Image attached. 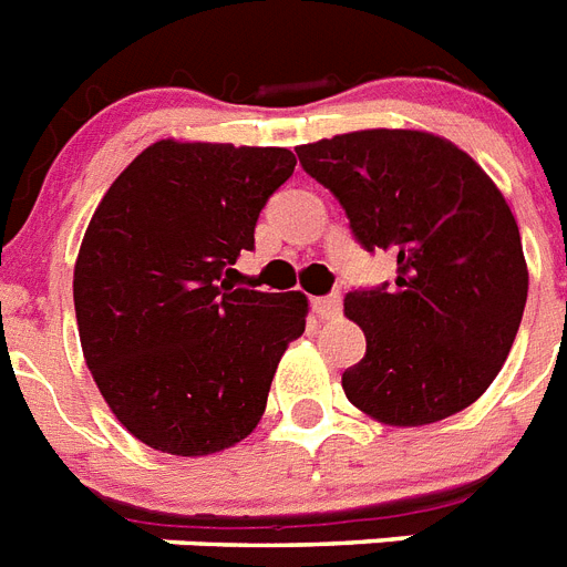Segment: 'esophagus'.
Instances as JSON below:
<instances>
[{"label":"esophagus","instance_id":"1","mask_svg":"<svg viewBox=\"0 0 567 567\" xmlns=\"http://www.w3.org/2000/svg\"><path fill=\"white\" fill-rule=\"evenodd\" d=\"M340 297L337 293H331V297H317L313 299V313L320 317V320H334V317H340Z\"/></svg>","mask_w":567,"mask_h":567}]
</instances>
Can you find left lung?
<instances>
[{
  "instance_id": "obj_1",
  "label": "left lung",
  "mask_w": 567,
  "mask_h": 567,
  "mask_svg": "<svg viewBox=\"0 0 567 567\" xmlns=\"http://www.w3.org/2000/svg\"><path fill=\"white\" fill-rule=\"evenodd\" d=\"M340 198L365 250L398 259L392 288L346 293L363 360L346 398L389 426L467 409L502 372L527 299L522 236L502 189L453 141L423 130H360L297 146Z\"/></svg>"
}]
</instances>
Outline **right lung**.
<instances>
[{
  "label": "right lung",
  "instance_id": "add662e5",
  "mask_svg": "<svg viewBox=\"0 0 567 567\" xmlns=\"http://www.w3.org/2000/svg\"><path fill=\"white\" fill-rule=\"evenodd\" d=\"M285 146L155 141L100 198L74 261L89 372L112 415L169 455L221 453L261 421L308 297L233 288L221 276L268 195L291 178Z\"/></svg>",
  "mask_w": 567,
  "mask_h": 567
}]
</instances>
